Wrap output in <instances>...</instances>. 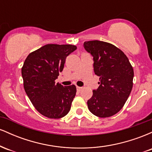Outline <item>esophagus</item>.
Here are the masks:
<instances>
[{
    "mask_svg": "<svg viewBox=\"0 0 152 152\" xmlns=\"http://www.w3.org/2000/svg\"><path fill=\"white\" fill-rule=\"evenodd\" d=\"M76 89H77L78 91H81L82 90V87H79V86H77L76 87Z\"/></svg>",
    "mask_w": 152,
    "mask_h": 152,
    "instance_id": "esophagus-1",
    "label": "esophagus"
}]
</instances>
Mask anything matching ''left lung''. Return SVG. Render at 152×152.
Returning <instances> with one entry per match:
<instances>
[{
  "label": "left lung",
  "instance_id": "1",
  "mask_svg": "<svg viewBox=\"0 0 152 152\" xmlns=\"http://www.w3.org/2000/svg\"><path fill=\"white\" fill-rule=\"evenodd\" d=\"M83 47L93 56L94 70L99 86L87 102L89 111L101 118L109 117L122 109L133 86L134 70L124 52L109 43L89 41Z\"/></svg>",
  "mask_w": 152,
  "mask_h": 152
}]
</instances>
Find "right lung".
Wrapping results in <instances>:
<instances>
[{
  "instance_id": "add662e5",
  "label": "right lung",
  "mask_w": 152,
  "mask_h": 152,
  "mask_svg": "<svg viewBox=\"0 0 152 152\" xmlns=\"http://www.w3.org/2000/svg\"><path fill=\"white\" fill-rule=\"evenodd\" d=\"M74 45L47 44L29 54L21 69L24 89L40 114L50 118L65 116L76 96L75 85L56 83Z\"/></svg>"
}]
</instances>
